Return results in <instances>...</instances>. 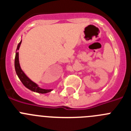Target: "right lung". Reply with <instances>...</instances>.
Segmentation results:
<instances>
[{"mask_svg":"<svg viewBox=\"0 0 131 131\" xmlns=\"http://www.w3.org/2000/svg\"><path fill=\"white\" fill-rule=\"evenodd\" d=\"M21 43V40L19 43L18 45V47H17L14 62L15 70H16V74H17L18 77H19V80L21 81V83H23V84H24L25 87L27 88L28 89H29L30 91H33V92H38V93L40 94H46L48 93V92H51V91H52V89H45L39 87V85H38L37 83H34L33 81H31V80L25 75V73H24V71L21 69L19 62V52H18V50H19V47H20Z\"/></svg>","mask_w":131,"mask_h":131,"instance_id":"1","label":"right lung"}]
</instances>
